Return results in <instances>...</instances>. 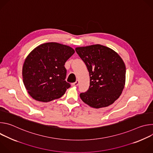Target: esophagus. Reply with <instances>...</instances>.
Here are the masks:
<instances>
[{"label":"esophagus","mask_w":153,"mask_h":153,"mask_svg":"<svg viewBox=\"0 0 153 153\" xmlns=\"http://www.w3.org/2000/svg\"><path fill=\"white\" fill-rule=\"evenodd\" d=\"M79 84V80H76V82L73 83L72 85H73V86H78Z\"/></svg>","instance_id":"1"}]
</instances>
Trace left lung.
<instances>
[{
  "mask_svg": "<svg viewBox=\"0 0 153 153\" xmlns=\"http://www.w3.org/2000/svg\"><path fill=\"white\" fill-rule=\"evenodd\" d=\"M90 74V87L80 94L82 100L94 108L113 104L121 95L126 80L125 65L113 50L99 44L76 48Z\"/></svg>",
  "mask_w": 153,
  "mask_h": 153,
  "instance_id": "8db88e82",
  "label": "left lung"
}]
</instances>
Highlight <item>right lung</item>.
Wrapping results in <instances>:
<instances>
[{
	"mask_svg": "<svg viewBox=\"0 0 153 153\" xmlns=\"http://www.w3.org/2000/svg\"><path fill=\"white\" fill-rule=\"evenodd\" d=\"M74 50L57 42L42 43L26 57L22 68L23 82L36 100L48 102L61 97L70 87L65 80L64 65Z\"/></svg>",
	"mask_w": 153,
	"mask_h": 153,
	"instance_id": "add662e5",
	"label": "right lung"
}]
</instances>
